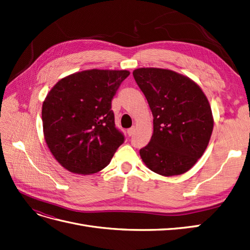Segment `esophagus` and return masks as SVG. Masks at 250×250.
I'll use <instances>...</instances> for the list:
<instances>
[{"mask_svg": "<svg viewBox=\"0 0 250 250\" xmlns=\"http://www.w3.org/2000/svg\"><path fill=\"white\" fill-rule=\"evenodd\" d=\"M134 131H135V128L131 127V128H129V129L127 130V133H128V135H129V137H131V135L134 133Z\"/></svg>", "mask_w": 250, "mask_h": 250, "instance_id": "1", "label": "esophagus"}]
</instances>
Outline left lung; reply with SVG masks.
Listing matches in <instances>:
<instances>
[{"label":"left lung","instance_id":"1","mask_svg":"<svg viewBox=\"0 0 250 250\" xmlns=\"http://www.w3.org/2000/svg\"><path fill=\"white\" fill-rule=\"evenodd\" d=\"M153 116V133L140 150L142 161L160 175H180L206 151L214 127L207 96L184 75L157 67L133 71Z\"/></svg>","mask_w":250,"mask_h":250}]
</instances>
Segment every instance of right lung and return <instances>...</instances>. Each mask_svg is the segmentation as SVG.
<instances>
[{
    "label": "right lung",
    "mask_w": 250,
    "mask_h": 250,
    "mask_svg": "<svg viewBox=\"0 0 250 250\" xmlns=\"http://www.w3.org/2000/svg\"><path fill=\"white\" fill-rule=\"evenodd\" d=\"M126 70H87L60 79L42 103L43 135L55 160L76 174H93L110 163L124 142L111 100Z\"/></svg>",
    "instance_id": "1"
}]
</instances>
